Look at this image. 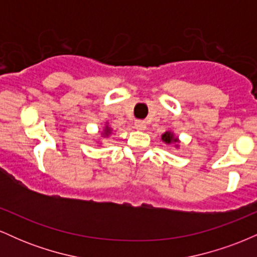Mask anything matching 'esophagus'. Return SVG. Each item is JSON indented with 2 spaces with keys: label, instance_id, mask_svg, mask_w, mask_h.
Returning a JSON list of instances; mask_svg holds the SVG:
<instances>
[{
  "label": "esophagus",
  "instance_id": "34e87169",
  "mask_svg": "<svg viewBox=\"0 0 257 257\" xmlns=\"http://www.w3.org/2000/svg\"><path fill=\"white\" fill-rule=\"evenodd\" d=\"M134 125H135V128L139 129V131H144V129L146 128V123H145V120H141V119L135 120Z\"/></svg>",
  "mask_w": 257,
  "mask_h": 257
}]
</instances>
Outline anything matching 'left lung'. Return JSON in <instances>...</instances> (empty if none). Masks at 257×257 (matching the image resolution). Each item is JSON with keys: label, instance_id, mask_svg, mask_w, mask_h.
Segmentation results:
<instances>
[{"label": "left lung", "instance_id": "obj_1", "mask_svg": "<svg viewBox=\"0 0 257 257\" xmlns=\"http://www.w3.org/2000/svg\"><path fill=\"white\" fill-rule=\"evenodd\" d=\"M162 139H163L164 143H167V144L173 143V141L174 143H176V141H178V139L174 138V135L172 134V133H166V134L162 135Z\"/></svg>", "mask_w": 257, "mask_h": 257}]
</instances>
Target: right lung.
<instances>
[{
	"label": "right lung",
	"instance_id": "add662e5",
	"mask_svg": "<svg viewBox=\"0 0 257 257\" xmlns=\"http://www.w3.org/2000/svg\"><path fill=\"white\" fill-rule=\"evenodd\" d=\"M105 132H106V135H107L108 133H110V128H108V126H106V128H105Z\"/></svg>",
	"mask_w": 257,
	"mask_h": 257
}]
</instances>
